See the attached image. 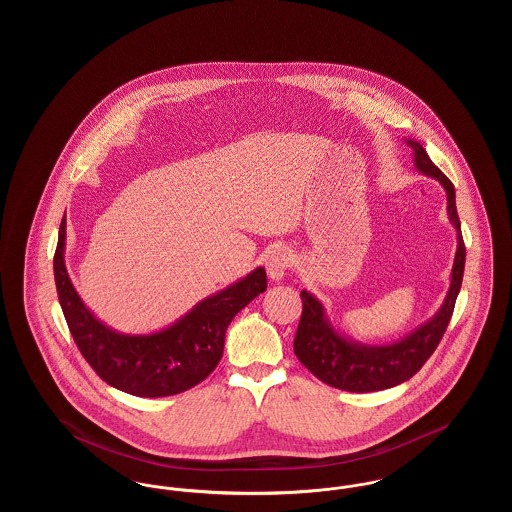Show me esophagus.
<instances>
[{"label":"esophagus","instance_id":"esophagus-1","mask_svg":"<svg viewBox=\"0 0 512 512\" xmlns=\"http://www.w3.org/2000/svg\"><path fill=\"white\" fill-rule=\"evenodd\" d=\"M292 253L284 247H278L274 251H270L267 257V272L272 280H282L288 272V268L292 267Z\"/></svg>","mask_w":512,"mask_h":512}]
</instances>
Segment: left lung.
Masks as SVG:
<instances>
[{"label":"left lung","instance_id":"obj_1","mask_svg":"<svg viewBox=\"0 0 512 512\" xmlns=\"http://www.w3.org/2000/svg\"><path fill=\"white\" fill-rule=\"evenodd\" d=\"M407 144L414 151L416 169L428 176H434L447 192V213L457 228L459 242L451 272V288L436 317L422 324L405 340L376 347L359 345L341 338L324 318V309L320 301L303 290V311L293 340V353L297 355L301 365L311 370L320 382L338 390L353 393L388 390L413 378L436 351L449 326V320L453 317L457 295L461 292L466 247L461 234V220L457 215L455 186L432 163L424 147L413 140H409Z\"/></svg>","mask_w":512,"mask_h":512}]
</instances>
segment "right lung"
<instances>
[{"label":"right lung","mask_w":512,"mask_h":512,"mask_svg":"<svg viewBox=\"0 0 512 512\" xmlns=\"http://www.w3.org/2000/svg\"><path fill=\"white\" fill-rule=\"evenodd\" d=\"M63 251L65 219L59 226L53 274L76 347L103 382L138 397H167L203 382L219 365L232 318L267 290L265 268H255L244 280L195 305L171 328L149 336H124L84 307L67 274Z\"/></svg>","instance_id":"1"}]
</instances>
